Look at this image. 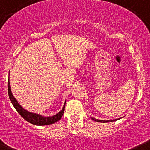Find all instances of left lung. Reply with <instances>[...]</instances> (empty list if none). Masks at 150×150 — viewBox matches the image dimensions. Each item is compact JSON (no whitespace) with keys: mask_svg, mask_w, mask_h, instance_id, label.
Wrapping results in <instances>:
<instances>
[{"mask_svg":"<svg viewBox=\"0 0 150 150\" xmlns=\"http://www.w3.org/2000/svg\"><path fill=\"white\" fill-rule=\"evenodd\" d=\"M92 120H93L96 121V122H114V121H116L118 119H116V120H97V119H95V118L92 117Z\"/></svg>","mask_w":150,"mask_h":150,"instance_id":"obj_1","label":"left lung"}]
</instances>
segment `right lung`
<instances>
[{
  "label": "right lung",
  "mask_w": 150,
  "mask_h": 150,
  "mask_svg": "<svg viewBox=\"0 0 150 150\" xmlns=\"http://www.w3.org/2000/svg\"><path fill=\"white\" fill-rule=\"evenodd\" d=\"M8 95H9V98L11 102L12 103L13 105L14 106L15 109L16 111L19 113L20 115L22 117L23 119L25 120L28 122L33 124L35 125H51L53 123L56 122L57 121L60 120L61 117L63 115L64 110H65V105H64L63 108L60 112H58L55 115H53L52 117H42L40 115L35 114V113L29 112L27 110H24L22 107L18 104L17 100L14 98L11 93V86H10V82L8 80Z\"/></svg>",
  "instance_id": "1"
}]
</instances>
